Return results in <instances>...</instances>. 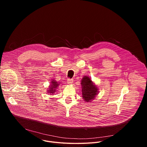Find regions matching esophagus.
<instances>
[{
  "mask_svg": "<svg viewBox=\"0 0 147 147\" xmlns=\"http://www.w3.org/2000/svg\"><path fill=\"white\" fill-rule=\"evenodd\" d=\"M67 81V83L69 84H71L73 82V80L69 78Z\"/></svg>",
  "mask_w": 147,
  "mask_h": 147,
  "instance_id": "34e87169",
  "label": "esophagus"
}]
</instances>
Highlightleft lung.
<instances>
[{
  "instance_id": "1",
  "label": "left lung",
  "mask_w": 147,
  "mask_h": 147,
  "mask_svg": "<svg viewBox=\"0 0 147 147\" xmlns=\"http://www.w3.org/2000/svg\"><path fill=\"white\" fill-rule=\"evenodd\" d=\"M82 97L85 102H91L99 93L98 88L88 76H84L81 81Z\"/></svg>"
}]
</instances>
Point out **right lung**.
Masks as SVG:
<instances>
[{
  "label": "right lung",
  "instance_id": "1",
  "mask_svg": "<svg viewBox=\"0 0 147 147\" xmlns=\"http://www.w3.org/2000/svg\"><path fill=\"white\" fill-rule=\"evenodd\" d=\"M60 84V82H58L56 81L55 80L52 79L50 84V86H49V88L48 89V94H50V95H53V94L56 92V91H57V88Z\"/></svg>",
  "mask_w": 147,
  "mask_h": 147
}]
</instances>
